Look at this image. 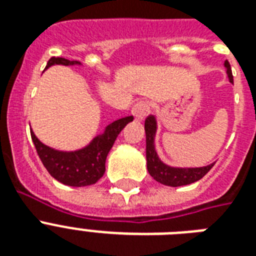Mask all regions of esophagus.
<instances>
[{
	"label": "esophagus",
	"instance_id": "1",
	"mask_svg": "<svg viewBox=\"0 0 256 256\" xmlns=\"http://www.w3.org/2000/svg\"><path fill=\"white\" fill-rule=\"evenodd\" d=\"M132 116H136V120H144L146 116L150 114V104L146 100H140L132 106Z\"/></svg>",
	"mask_w": 256,
	"mask_h": 256
}]
</instances>
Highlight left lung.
<instances>
[{
	"instance_id": "left-lung-1",
	"label": "left lung",
	"mask_w": 256,
	"mask_h": 256,
	"mask_svg": "<svg viewBox=\"0 0 256 256\" xmlns=\"http://www.w3.org/2000/svg\"><path fill=\"white\" fill-rule=\"evenodd\" d=\"M224 66L227 68V74L230 78V82L234 84V78L231 73V66L228 62H224ZM156 118L152 116H148L144 120V132H146V160H148V170L152 178L156 179V182L166 184V186L178 187L184 186V184H190L194 183L199 179H202L204 175L211 170L214 166L208 164L206 168H168L164 164H162L156 156V148H154V136H156Z\"/></svg>"
}]
</instances>
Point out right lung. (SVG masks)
I'll use <instances>...</instances> for the list:
<instances>
[{
	"label": "right lung",
	"mask_w": 256,
	"mask_h": 256,
	"mask_svg": "<svg viewBox=\"0 0 256 256\" xmlns=\"http://www.w3.org/2000/svg\"><path fill=\"white\" fill-rule=\"evenodd\" d=\"M56 64L68 66L80 62L69 61L61 57H52L46 68ZM132 120V116H124L112 122L106 128L104 134L96 136L88 148L74 152H56L41 144L33 132H30V134L40 160L53 178L68 186H88L96 183L104 174V164L110 148H112L120 130Z\"/></svg>",
	"instance_id": "obj_1"
}]
</instances>
